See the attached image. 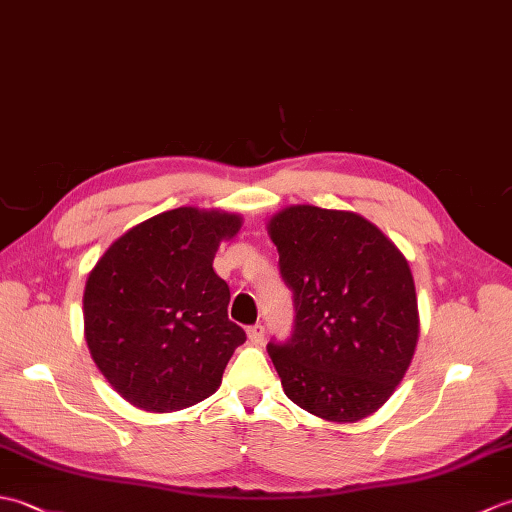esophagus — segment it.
Segmentation results:
<instances>
[{"mask_svg": "<svg viewBox=\"0 0 512 512\" xmlns=\"http://www.w3.org/2000/svg\"><path fill=\"white\" fill-rule=\"evenodd\" d=\"M248 332V339H250V343H255V345H262L264 343V325L262 323H255V325H250V328L246 330Z\"/></svg>", "mask_w": 512, "mask_h": 512, "instance_id": "1", "label": "esophagus"}]
</instances>
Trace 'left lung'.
Masks as SVG:
<instances>
[{"label": "left lung", "mask_w": 512, "mask_h": 512, "mask_svg": "<svg viewBox=\"0 0 512 512\" xmlns=\"http://www.w3.org/2000/svg\"><path fill=\"white\" fill-rule=\"evenodd\" d=\"M295 325L273 339L286 396L314 416L356 422L394 394L418 343V301L407 259L347 211L290 206L268 224Z\"/></svg>", "instance_id": "left-lung-1"}]
</instances>
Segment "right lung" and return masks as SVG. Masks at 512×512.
Segmentation results:
<instances>
[{
	"mask_svg": "<svg viewBox=\"0 0 512 512\" xmlns=\"http://www.w3.org/2000/svg\"><path fill=\"white\" fill-rule=\"evenodd\" d=\"M242 217L191 206L134 226L105 250L83 295L85 341L118 394L145 411L209 398L246 332L228 319L213 257Z\"/></svg>",
	"mask_w": 512,
	"mask_h": 512,
	"instance_id": "right-lung-1",
	"label": "right lung"
}]
</instances>
